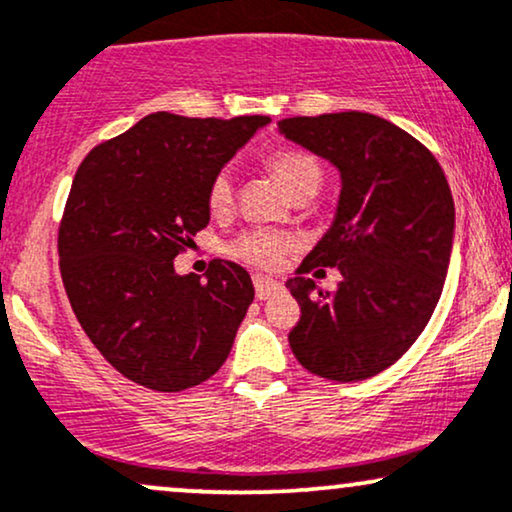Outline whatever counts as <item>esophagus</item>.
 I'll return each instance as SVG.
<instances>
[{
  "label": "esophagus",
  "instance_id": "34e87169",
  "mask_svg": "<svg viewBox=\"0 0 512 512\" xmlns=\"http://www.w3.org/2000/svg\"><path fill=\"white\" fill-rule=\"evenodd\" d=\"M252 283H255V295L257 300H269L272 295H276L281 291V283L269 279V276H262V274H255L252 276Z\"/></svg>",
  "mask_w": 512,
  "mask_h": 512
}]
</instances>
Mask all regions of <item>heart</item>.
Returning a JSON list of instances; mask_svg holds the SVG:
<instances>
[{
    "instance_id": "1",
    "label": "heart",
    "mask_w": 512,
    "mask_h": 512,
    "mask_svg": "<svg viewBox=\"0 0 512 512\" xmlns=\"http://www.w3.org/2000/svg\"><path fill=\"white\" fill-rule=\"evenodd\" d=\"M267 164L291 197L305 193L315 195L322 186V166L315 157L303 150H279L267 159ZM207 202L214 214H226L233 207V178L229 171H219L212 178L207 190ZM288 245H291V240L283 233L248 231L231 245V252L238 260L255 264V267H274Z\"/></svg>"
}]
</instances>
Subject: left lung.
<instances>
[{
    "label": "left lung",
    "instance_id": "8db88e82",
    "mask_svg": "<svg viewBox=\"0 0 512 512\" xmlns=\"http://www.w3.org/2000/svg\"><path fill=\"white\" fill-rule=\"evenodd\" d=\"M291 143L341 176L334 221L298 274L338 267L334 293L293 276L300 322L288 334L307 372L362 381L408 350L439 303L455 238V207L439 162L396 123L365 112L279 121Z\"/></svg>",
    "mask_w": 512,
    "mask_h": 512
}]
</instances>
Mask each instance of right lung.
I'll return each mask as SVG.
<instances>
[{
	"label": "right lung",
	"instance_id": "add662e5",
	"mask_svg": "<svg viewBox=\"0 0 512 512\" xmlns=\"http://www.w3.org/2000/svg\"><path fill=\"white\" fill-rule=\"evenodd\" d=\"M269 116H145L78 166L59 267L80 326L123 377L174 393L224 365L255 298L250 274L214 260L207 281L174 260L209 224L207 190Z\"/></svg>",
	"mask_w": 512,
	"mask_h": 512
}]
</instances>
